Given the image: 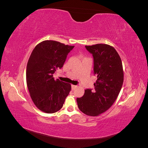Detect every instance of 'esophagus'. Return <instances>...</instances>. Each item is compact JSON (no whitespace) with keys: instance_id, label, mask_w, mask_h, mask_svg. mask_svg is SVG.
Here are the masks:
<instances>
[{"instance_id":"esophagus-1","label":"esophagus","mask_w":148,"mask_h":148,"mask_svg":"<svg viewBox=\"0 0 148 148\" xmlns=\"http://www.w3.org/2000/svg\"><path fill=\"white\" fill-rule=\"evenodd\" d=\"M77 88V86H76V85H73V84L71 85V89H72L73 91L75 90V89Z\"/></svg>"}]
</instances>
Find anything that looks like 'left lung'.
I'll use <instances>...</instances> for the list:
<instances>
[{"instance_id": "left-lung-1", "label": "left lung", "mask_w": 148, "mask_h": 148, "mask_svg": "<svg viewBox=\"0 0 148 148\" xmlns=\"http://www.w3.org/2000/svg\"><path fill=\"white\" fill-rule=\"evenodd\" d=\"M85 47L93 56L97 80L94 90L86 89L77 101L83 113L96 117L108 110L117 99L123 82V70L120 57L112 46L97 44Z\"/></svg>"}]
</instances>
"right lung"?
Returning <instances> with one entry per match:
<instances>
[{
  "instance_id": "obj_1",
  "label": "right lung",
  "mask_w": 148,
  "mask_h": 148,
  "mask_svg": "<svg viewBox=\"0 0 148 148\" xmlns=\"http://www.w3.org/2000/svg\"><path fill=\"white\" fill-rule=\"evenodd\" d=\"M73 46L46 40L31 53L26 66V84L30 97L37 108L47 114L62 109L71 91V84L54 79L53 74L61 69Z\"/></svg>"
}]
</instances>
